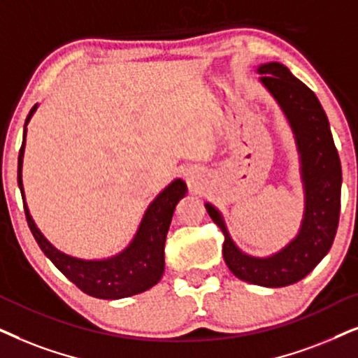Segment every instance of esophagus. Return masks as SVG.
<instances>
[{
  "mask_svg": "<svg viewBox=\"0 0 358 358\" xmlns=\"http://www.w3.org/2000/svg\"><path fill=\"white\" fill-rule=\"evenodd\" d=\"M187 176H188V175H187Z\"/></svg>",
  "mask_w": 358,
  "mask_h": 358,
  "instance_id": "obj_1",
  "label": "esophagus"
}]
</instances>
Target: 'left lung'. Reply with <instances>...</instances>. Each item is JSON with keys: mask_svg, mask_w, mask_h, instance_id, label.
Returning <instances> with one entry per match:
<instances>
[{"mask_svg": "<svg viewBox=\"0 0 358 358\" xmlns=\"http://www.w3.org/2000/svg\"><path fill=\"white\" fill-rule=\"evenodd\" d=\"M262 83L270 90L296 134L301 150L306 214L296 239L268 259H252L234 245L221 214L211 204L206 211L224 234L222 255L237 278L260 287H287L304 278L334 242L341 214V159L326 113L311 90L282 64L262 65Z\"/></svg>", "mask_w": 358, "mask_h": 358, "instance_id": "8db88e82", "label": "left lung"}]
</instances>
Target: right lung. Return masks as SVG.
Listing matches in <instances>:
<instances>
[{
  "label": "right lung",
  "instance_id": "right-lung-1",
  "mask_svg": "<svg viewBox=\"0 0 358 358\" xmlns=\"http://www.w3.org/2000/svg\"><path fill=\"white\" fill-rule=\"evenodd\" d=\"M36 108L37 104L32 106L29 114H27L26 124L29 122ZM24 145H26V129H24L22 145L19 149L17 157V185L21 188L22 201L24 192L21 169ZM185 193H187V185H185L183 180L171 182V185H169L147 209L132 244L119 255L113 257V259L99 262L80 260L62 254V252L47 242L45 237L41 234L39 229L36 227L29 214V209L26 206V201H24V213H26L27 226H29L32 236H34L42 252L49 257L52 264L71 283L76 285L83 293L90 294V296L101 299H119L145 292V289L159 283L165 268L164 250L166 232H169L176 203L185 196Z\"/></svg>",
  "mask_w": 358,
  "mask_h": 358
}]
</instances>
